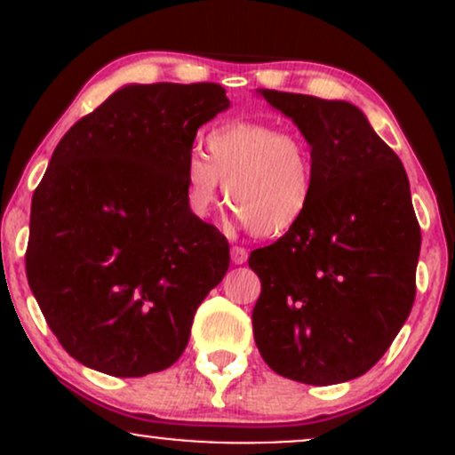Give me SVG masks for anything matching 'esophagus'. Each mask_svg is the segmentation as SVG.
<instances>
[{
	"label": "esophagus",
	"instance_id": "34e87169",
	"mask_svg": "<svg viewBox=\"0 0 455 455\" xmlns=\"http://www.w3.org/2000/svg\"><path fill=\"white\" fill-rule=\"evenodd\" d=\"M231 260L235 265H243L248 260V250L239 248V245H233L231 248Z\"/></svg>",
	"mask_w": 455,
	"mask_h": 455
}]
</instances>
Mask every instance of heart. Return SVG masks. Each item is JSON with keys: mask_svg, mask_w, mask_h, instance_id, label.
Wrapping results in <instances>:
<instances>
[{"mask_svg": "<svg viewBox=\"0 0 455 455\" xmlns=\"http://www.w3.org/2000/svg\"><path fill=\"white\" fill-rule=\"evenodd\" d=\"M207 158L186 160V201L207 218L224 184L228 207L259 237H282L304 220L315 195L310 145L267 122H231L205 139Z\"/></svg>", "mask_w": 455, "mask_h": 455, "instance_id": "heart-1", "label": "heart"}]
</instances>
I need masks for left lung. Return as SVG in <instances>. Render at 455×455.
<instances>
[{
    "label": "left lung",
    "instance_id": "8db88e82",
    "mask_svg": "<svg viewBox=\"0 0 455 455\" xmlns=\"http://www.w3.org/2000/svg\"><path fill=\"white\" fill-rule=\"evenodd\" d=\"M310 145L304 220L250 254L260 357L280 377L336 385L383 357L411 315L421 231L409 177L351 102L259 90Z\"/></svg>",
    "mask_w": 455,
    "mask_h": 455
}]
</instances>
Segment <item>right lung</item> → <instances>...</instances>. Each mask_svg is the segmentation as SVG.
<instances>
[{
    "label": "right lung",
    "mask_w": 455,
    "mask_h": 455,
    "mask_svg": "<svg viewBox=\"0 0 455 455\" xmlns=\"http://www.w3.org/2000/svg\"><path fill=\"white\" fill-rule=\"evenodd\" d=\"M231 107L216 83L124 85L64 134L31 198L29 289L76 362L111 377L173 365L228 269L190 212L196 130Z\"/></svg>",
    "instance_id": "right-lung-1"
}]
</instances>
